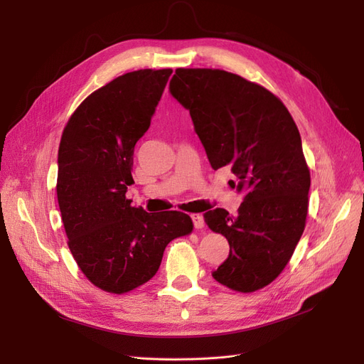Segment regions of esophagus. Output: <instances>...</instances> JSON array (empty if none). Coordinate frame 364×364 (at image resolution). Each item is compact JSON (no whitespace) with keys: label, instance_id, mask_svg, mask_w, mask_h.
Returning a JSON list of instances; mask_svg holds the SVG:
<instances>
[{"label":"esophagus","instance_id":"esophagus-1","mask_svg":"<svg viewBox=\"0 0 364 364\" xmlns=\"http://www.w3.org/2000/svg\"><path fill=\"white\" fill-rule=\"evenodd\" d=\"M191 220H193V225L196 229H202L205 226V220H203L202 214H191Z\"/></svg>","mask_w":364,"mask_h":364}]
</instances>
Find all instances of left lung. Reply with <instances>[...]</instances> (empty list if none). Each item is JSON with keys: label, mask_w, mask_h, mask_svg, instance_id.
<instances>
[{"label": "left lung", "mask_w": 364, "mask_h": 364, "mask_svg": "<svg viewBox=\"0 0 364 364\" xmlns=\"http://www.w3.org/2000/svg\"><path fill=\"white\" fill-rule=\"evenodd\" d=\"M170 94L190 111L211 167H230V185L245 191L235 215L223 208L203 214L230 247L213 278L243 293L266 287L305 228L311 181L299 130L279 98L223 70L178 68Z\"/></svg>", "instance_id": "1"}]
</instances>
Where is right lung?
Returning a JSON list of instances; mask_svg holds the SVG:
<instances>
[{
	"label": "right lung",
	"instance_id": "add662e5",
	"mask_svg": "<svg viewBox=\"0 0 364 364\" xmlns=\"http://www.w3.org/2000/svg\"><path fill=\"white\" fill-rule=\"evenodd\" d=\"M171 70L117 77L86 97L63 129L58 202L73 257L85 277L126 293L155 277L171 240L188 235V214L130 206L134 150L146 134Z\"/></svg>",
	"mask_w": 364,
	"mask_h": 364
}]
</instances>
